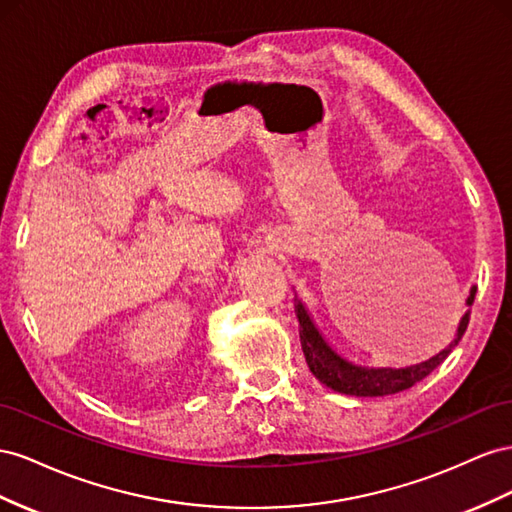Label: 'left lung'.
<instances>
[{"mask_svg":"<svg viewBox=\"0 0 512 512\" xmlns=\"http://www.w3.org/2000/svg\"><path fill=\"white\" fill-rule=\"evenodd\" d=\"M474 296H476V287H472L467 304L474 302ZM296 315L300 321L302 352L311 373L324 386L332 388L334 392L349 394V397H384V394H394V392L412 388L414 384L420 382V379H425L435 367H440L452 349L457 347V343L461 341V337L467 330V324H470V315L465 313L457 330V339L452 341L446 349H442L440 354L429 358L427 362L414 364V367H407V369H367V367H356V364L347 362L339 354L332 352L328 343L321 339V334L317 332L315 324L300 300H296Z\"/></svg>","mask_w":512,"mask_h":512,"instance_id":"8db88e82","label":"left lung"}]
</instances>
